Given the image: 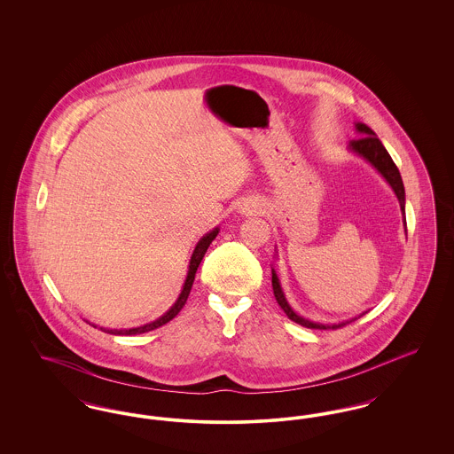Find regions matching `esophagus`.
<instances>
[{"mask_svg":"<svg viewBox=\"0 0 454 454\" xmlns=\"http://www.w3.org/2000/svg\"><path fill=\"white\" fill-rule=\"evenodd\" d=\"M259 206L257 204H254V202H245L243 206H241V215H255V213H259Z\"/></svg>","mask_w":454,"mask_h":454,"instance_id":"34e87169","label":"esophagus"}]
</instances>
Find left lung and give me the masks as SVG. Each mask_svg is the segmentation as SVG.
Here are the masks:
<instances>
[{"label": "left lung", "instance_id": "8db88e82", "mask_svg": "<svg viewBox=\"0 0 454 454\" xmlns=\"http://www.w3.org/2000/svg\"><path fill=\"white\" fill-rule=\"evenodd\" d=\"M356 130L359 132L361 137L352 139V141L348 143V150L356 153V154H359V156H363L378 172L383 175V178L388 182L389 187L393 189V192L398 197L400 209H402V215H403V224H405V228H407V221H405V189H403L402 175L398 172L396 165L393 163V160H391V156H389L388 152H387V148L383 146V143H381V141L378 139V136L374 134V130L371 129V128H367L366 124H363V122H357V124H356ZM272 289H274L276 300H278L279 306L284 309V313L287 315V318L293 320V322H296L298 325H301V326H306V328H315V330L340 328V326H344V325L350 324V322H354V320L359 318V317H356V318H350V320H346V322L333 325L320 324V322H311V320L302 318V317H300V315L289 306V302H287L284 293H282L279 278H278V274H276L274 269H272ZM363 315H364V313H363ZM363 315H361V317H363Z\"/></svg>", "mask_w": 454, "mask_h": 454}]
</instances>
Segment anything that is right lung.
Instances as JSON below:
<instances>
[{
    "mask_svg": "<svg viewBox=\"0 0 454 454\" xmlns=\"http://www.w3.org/2000/svg\"><path fill=\"white\" fill-rule=\"evenodd\" d=\"M217 233H219V228H215L213 231H209L207 235H204V237L200 238L199 243L195 245L194 254H192V257H191L189 272H187V279L184 282V289H182L178 300L175 301L172 308H170L163 317H160L158 320H154L152 324L143 325V326H137V328H126V330H106V328H100V330H104V332H107V333H112V335H137V333H145V332L154 330V328H158V326H161V325L168 324L172 318H175V317L178 315V311H180V309L184 308V304L187 302V298H189L191 289H192V284H194L197 267H199L200 260L204 257V254L207 252L209 245L213 243V239L217 237ZM93 326H95V325H93Z\"/></svg>",
    "mask_w": 454,
    "mask_h": 454,
    "instance_id": "1",
    "label": "right lung"
}]
</instances>
